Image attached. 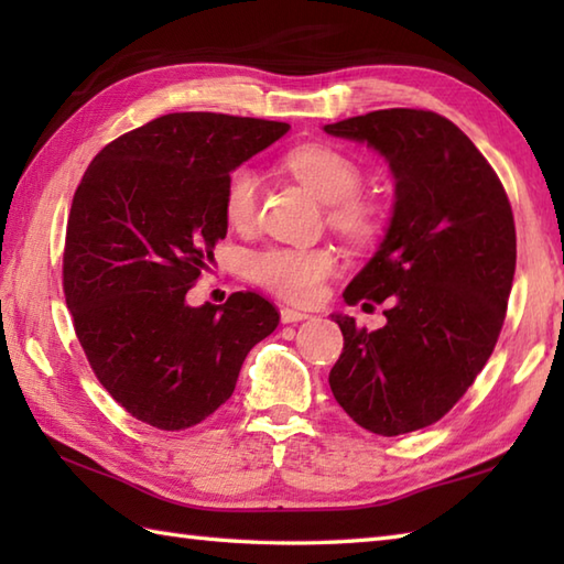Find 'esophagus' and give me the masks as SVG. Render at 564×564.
I'll return each mask as SVG.
<instances>
[{"label":"esophagus","mask_w":564,"mask_h":564,"mask_svg":"<svg viewBox=\"0 0 564 564\" xmlns=\"http://www.w3.org/2000/svg\"><path fill=\"white\" fill-rule=\"evenodd\" d=\"M307 313H301V310H293V307H283L281 310V322L283 325H293V322H303L307 319Z\"/></svg>","instance_id":"34e87169"}]
</instances>
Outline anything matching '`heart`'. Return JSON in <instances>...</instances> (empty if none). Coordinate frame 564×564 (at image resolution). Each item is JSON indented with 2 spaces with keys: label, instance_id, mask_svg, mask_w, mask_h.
Here are the masks:
<instances>
[{
  "label": "heart",
  "instance_id": "heart-1",
  "mask_svg": "<svg viewBox=\"0 0 564 564\" xmlns=\"http://www.w3.org/2000/svg\"><path fill=\"white\" fill-rule=\"evenodd\" d=\"M289 170L313 194L332 206V225L354 239H364L373 230V210L358 198L361 170L344 152L305 145L289 154ZM259 178L249 166H239L225 186V218L235 227H247L257 213ZM337 269V259L325 247H285L261 251L254 259V279L271 293L291 303H310L319 285Z\"/></svg>",
  "mask_w": 564,
  "mask_h": 564
}]
</instances>
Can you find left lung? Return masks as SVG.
<instances>
[{"instance_id": "1", "label": "left lung", "mask_w": 564, "mask_h": 564, "mask_svg": "<svg viewBox=\"0 0 564 564\" xmlns=\"http://www.w3.org/2000/svg\"><path fill=\"white\" fill-rule=\"evenodd\" d=\"M388 162L394 203L376 254L346 285V305L388 303L386 327L334 313L344 351L329 388L358 426L400 436L438 422L477 373L505 322L517 227L505 186L463 130L416 109L325 126Z\"/></svg>"}]
</instances>
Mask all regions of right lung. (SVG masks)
<instances>
[{"instance_id":"right-lung-1","label":"right lung","mask_w":564,"mask_h":564,"mask_svg":"<svg viewBox=\"0 0 564 564\" xmlns=\"http://www.w3.org/2000/svg\"><path fill=\"white\" fill-rule=\"evenodd\" d=\"M289 123L166 113L109 142L72 200L65 301L101 386L140 422L188 429L235 392L249 349L279 327L257 293H186L227 235L225 186Z\"/></svg>"}]
</instances>
